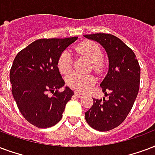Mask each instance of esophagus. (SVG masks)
Here are the masks:
<instances>
[{"label": "esophagus", "instance_id": "obj_1", "mask_svg": "<svg viewBox=\"0 0 155 155\" xmlns=\"http://www.w3.org/2000/svg\"><path fill=\"white\" fill-rule=\"evenodd\" d=\"M75 95L77 97H79V98H80V97H82L84 96L83 94H81V93H77V92H75Z\"/></svg>", "mask_w": 155, "mask_h": 155}]
</instances>
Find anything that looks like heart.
<instances>
[{"mask_svg": "<svg viewBox=\"0 0 155 155\" xmlns=\"http://www.w3.org/2000/svg\"><path fill=\"white\" fill-rule=\"evenodd\" d=\"M76 54L87 58L91 62L93 71L101 73L104 67L103 54L101 48L93 41H84L78 45L75 49ZM59 71L67 75L73 69V62L71 56L68 51L62 52L59 56L57 63ZM67 84L74 90L85 92L95 83V79L92 75H79L76 73L71 74L66 80Z\"/></svg>", "mask_w": 155, "mask_h": 155, "instance_id": "heart-1", "label": "heart"}]
</instances>
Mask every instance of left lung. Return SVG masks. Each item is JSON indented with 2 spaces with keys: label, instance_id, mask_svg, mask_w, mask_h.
Returning <instances> with one entry per match:
<instances>
[{
  "label": "left lung",
  "instance_id": "obj_1",
  "mask_svg": "<svg viewBox=\"0 0 155 155\" xmlns=\"http://www.w3.org/2000/svg\"><path fill=\"white\" fill-rule=\"evenodd\" d=\"M84 37L101 44L109 58V71L100 84L108 98H94L85 112L90 127L106 132L121 124L133 108L139 91L140 68L133 50L115 35L95 33Z\"/></svg>",
  "mask_w": 155,
  "mask_h": 155
}]
</instances>
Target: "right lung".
Here are the masks:
<instances>
[{
	"label": "right lung",
	"instance_id": "obj_1",
	"mask_svg": "<svg viewBox=\"0 0 155 155\" xmlns=\"http://www.w3.org/2000/svg\"><path fill=\"white\" fill-rule=\"evenodd\" d=\"M77 38L39 39L15 57L9 72L12 94L22 116L35 127L47 128L58 123L74 95L68 87L59 92L65 82L57 63ZM49 91L52 97L48 96Z\"/></svg>",
	"mask_w": 155,
	"mask_h": 155
}]
</instances>
